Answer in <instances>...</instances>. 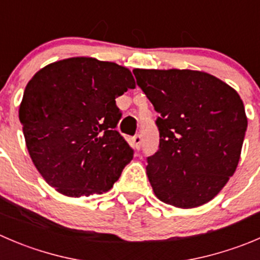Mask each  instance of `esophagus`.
I'll return each mask as SVG.
<instances>
[{"instance_id": "34e87169", "label": "esophagus", "mask_w": 260, "mask_h": 260, "mask_svg": "<svg viewBox=\"0 0 260 260\" xmlns=\"http://www.w3.org/2000/svg\"><path fill=\"white\" fill-rule=\"evenodd\" d=\"M141 143H142V138H141L140 135H136L132 137V145L135 150H140Z\"/></svg>"}]
</instances>
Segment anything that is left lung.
I'll list each match as a JSON object with an SVG mask.
<instances>
[{"instance_id":"left-lung-1","label":"left lung","mask_w":260,"mask_h":260,"mask_svg":"<svg viewBox=\"0 0 260 260\" xmlns=\"http://www.w3.org/2000/svg\"><path fill=\"white\" fill-rule=\"evenodd\" d=\"M133 74L160 114L158 150L146 166L153 193L179 208L210 202L240 160L248 128L243 100L206 72L136 69Z\"/></svg>"}]
</instances>
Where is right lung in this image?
I'll use <instances>...</instances> for the list:
<instances>
[{"instance_id": "right-lung-1", "label": "right lung", "mask_w": 260, "mask_h": 260, "mask_svg": "<svg viewBox=\"0 0 260 260\" xmlns=\"http://www.w3.org/2000/svg\"><path fill=\"white\" fill-rule=\"evenodd\" d=\"M135 86L128 69L89 57L50 63L32 76L19 118L30 157L50 186L69 197L112 189L135 153L117 131L115 99Z\"/></svg>"}]
</instances>
